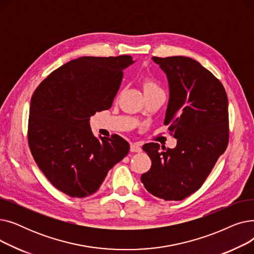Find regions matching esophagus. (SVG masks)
Segmentation results:
<instances>
[{
	"mask_svg": "<svg viewBox=\"0 0 254 254\" xmlns=\"http://www.w3.org/2000/svg\"><path fill=\"white\" fill-rule=\"evenodd\" d=\"M130 151L131 152H140L142 151V147L139 143H131L130 144Z\"/></svg>",
	"mask_w": 254,
	"mask_h": 254,
	"instance_id": "esophagus-1",
	"label": "esophagus"
}]
</instances>
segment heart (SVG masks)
Returning a JSON list of instances; mask_svg holds the SVG:
<instances>
[{
	"mask_svg": "<svg viewBox=\"0 0 254 254\" xmlns=\"http://www.w3.org/2000/svg\"><path fill=\"white\" fill-rule=\"evenodd\" d=\"M143 87H144V92L155 90V89H161V87H159L157 82L153 79H146L143 83Z\"/></svg>",
	"mask_w": 254,
	"mask_h": 254,
	"instance_id": "obj_1",
	"label": "heart"
}]
</instances>
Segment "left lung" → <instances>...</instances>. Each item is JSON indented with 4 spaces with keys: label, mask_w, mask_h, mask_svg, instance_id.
I'll use <instances>...</instances> for the list:
<instances>
[{
    "label": "left lung",
    "mask_w": 254,
    "mask_h": 254,
    "mask_svg": "<svg viewBox=\"0 0 254 254\" xmlns=\"http://www.w3.org/2000/svg\"><path fill=\"white\" fill-rule=\"evenodd\" d=\"M153 61L169 80L170 101L164 124L177 139L174 149L147 143L151 168L141 176L145 189L165 201H181L201 186L229 144V103L219 80L185 57Z\"/></svg>",
    "instance_id": "obj_1"
}]
</instances>
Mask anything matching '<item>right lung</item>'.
Listing matches in <instances>:
<instances>
[{
  "label": "right lung",
  "mask_w": 254,
  "mask_h": 254,
  "mask_svg": "<svg viewBox=\"0 0 254 254\" xmlns=\"http://www.w3.org/2000/svg\"><path fill=\"white\" fill-rule=\"evenodd\" d=\"M130 56L82 57L51 72L34 91L28 142L36 164L71 197L95 193L108 171L128 153L120 136H93L89 117L108 110Z\"/></svg>",
  "instance_id": "right-lung-1"
}]
</instances>
